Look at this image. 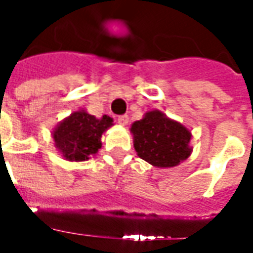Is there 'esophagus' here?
Here are the masks:
<instances>
[{
	"label": "esophagus",
	"mask_w": 253,
	"mask_h": 253,
	"mask_svg": "<svg viewBox=\"0 0 253 253\" xmlns=\"http://www.w3.org/2000/svg\"><path fill=\"white\" fill-rule=\"evenodd\" d=\"M118 123H119V125H123V126H126L127 123H128V115L118 116Z\"/></svg>",
	"instance_id": "obj_1"
}]
</instances>
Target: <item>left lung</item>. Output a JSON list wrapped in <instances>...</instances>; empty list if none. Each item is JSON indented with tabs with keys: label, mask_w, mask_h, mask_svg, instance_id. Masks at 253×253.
<instances>
[{
	"label": "left lung",
	"mask_w": 253,
	"mask_h": 253,
	"mask_svg": "<svg viewBox=\"0 0 253 253\" xmlns=\"http://www.w3.org/2000/svg\"><path fill=\"white\" fill-rule=\"evenodd\" d=\"M131 132L138 156L154 167H175L191 154V132L160 111L146 112L143 119L134 122Z\"/></svg>",
	"instance_id": "left-lung-1"
}]
</instances>
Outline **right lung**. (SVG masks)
Segmentation results:
<instances>
[{
	"label": "right lung",
	"mask_w": 253,
	"mask_h": 253,
	"mask_svg": "<svg viewBox=\"0 0 253 253\" xmlns=\"http://www.w3.org/2000/svg\"><path fill=\"white\" fill-rule=\"evenodd\" d=\"M112 126V119H101L85 111H76L61 122L52 132L55 146L69 161H85L101 148V134Z\"/></svg>",
	"instance_id": "obj_1"
}]
</instances>
